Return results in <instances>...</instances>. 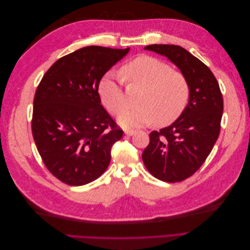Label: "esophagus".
I'll use <instances>...</instances> for the list:
<instances>
[{
  "label": "esophagus",
  "mask_w": 250,
  "mask_h": 250,
  "mask_svg": "<svg viewBox=\"0 0 250 250\" xmlns=\"http://www.w3.org/2000/svg\"><path fill=\"white\" fill-rule=\"evenodd\" d=\"M125 134L127 135V137H132L133 134L137 133V130H131V129H126L125 131Z\"/></svg>",
  "instance_id": "esophagus-1"
}]
</instances>
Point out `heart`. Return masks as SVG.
I'll return each instance as SVG.
<instances>
[{
    "label": "heart",
    "instance_id": "heart-1",
    "mask_svg": "<svg viewBox=\"0 0 250 250\" xmlns=\"http://www.w3.org/2000/svg\"><path fill=\"white\" fill-rule=\"evenodd\" d=\"M120 73L128 83L143 87L139 106L124 109L118 117L123 127H142L154 121L158 126L169 125L188 106L191 96L188 81L160 59L137 57L124 64ZM122 77L108 73L99 84L102 103L113 115L125 107Z\"/></svg>",
    "mask_w": 250,
    "mask_h": 250
}]
</instances>
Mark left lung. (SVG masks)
<instances>
[{"label":"left lung","instance_id":"left-lung-1","mask_svg":"<svg viewBox=\"0 0 250 250\" xmlns=\"http://www.w3.org/2000/svg\"><path fill=\"white\" fill-rule=\"evenodd\" d=\"M144 49L167 57L191 87L185 111L170 126L151 132L142 154L144 165L154 177L176 183L193 175L213 149L220 132L222 94L211 71L183 47L150 44Z\"/></svg>","mask_w":250,"mask_h":250}]
</instances>
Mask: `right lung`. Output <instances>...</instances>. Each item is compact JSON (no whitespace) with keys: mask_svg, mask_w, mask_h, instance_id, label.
Returning <instances> with one entry per match:
<instances>
[{"mask_svg":"<svg viewBox=\"0 0 250 250\" xmlns=\"http://www.w3.org/2000/svg\"><path fill=\"white\" fill-rule=\"evenodd\" d=\"M89 46L53 64L37 86L32 134L48 170L69 186L92 183L107 169L123 130L101 105L102 77L129 52Z\"/></svg>","mask_w":250,"mask_h":250,"instance_id":"add662e5","label":"right lung"}]
</instances>
